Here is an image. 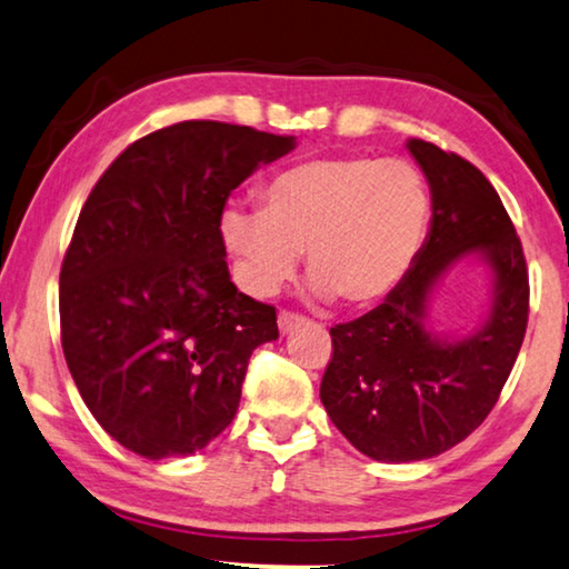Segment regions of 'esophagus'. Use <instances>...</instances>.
Returning a JSON list of instances; mask_svg holds the SVG:
<instances>
[{
    "label": "esophagus",
    "instance_id": "obj_1",
    "mask_svg": "<svg viewBox=\"0 0 569 569\" xmlns=\"http://www.w3.org/2000/svg\"><path fill=\"white\" fill-rule=\"evenodd\" d=\"M277 323H279V331H282V333H290V331H295V328H298L300 323H305V318H302V316H298V312L282 310V312H279Z\"/></svg>",
    "mask_w": 569,
    "mask_h": 569
}]
</instances>
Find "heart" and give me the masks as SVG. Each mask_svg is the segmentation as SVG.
Masks as SVG:
<instances>
[{
    "mask_svg": "<svg viewBox=\"0 0 569 569\" xmlns=\"http://www.w3.org/2000/svg\"><path fill=\"white\" fill-rule=\"evenodd\" d=\"M431 216V187L413 161L318 156L267 179L261 210L228 204L220 236L251 292L274 295L308 251L320 298L365 305L413 269Z\"/></svg>",
    "mask_w": 569,
    "mask_h": 569,
    "instance_id": "1",
    "label": "heart"
}]
</instances>
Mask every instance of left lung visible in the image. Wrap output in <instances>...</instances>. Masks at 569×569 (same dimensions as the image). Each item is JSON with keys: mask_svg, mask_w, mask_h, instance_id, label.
<instances>
[{"mask_svg": "<svg viewBox=\"0 0 569 569\" xmlns=\"http://www.w3.org/2000/svg\"><path fill=\"white\" fill-rule=\"evenodd\" d=\"M433 197L431 230L406 279L357 320L331 328L320 400L333 426L377 462H421L457 447L500 398L529 323L521 238L485 174L457 153L410 138ZM480 252L493 271L491 316L467 340L425 326L442 274Z\"/></svg>", "mask_w": 569, "mask_h": 569, "instance_id": "obj_1", "label": "left lung"}]
</instances>
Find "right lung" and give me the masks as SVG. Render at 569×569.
Instances as JSON below:
<instances>
[{
	"mask_svg": "<svg viewBox=\"0 0 569 569\" xmlns=\"http://www.w3.org/2000/svg\"><path fill=\"white\" fill-rule=\"evenodd\" d=\"M292 136L184 120L130 143L89 192L61 264V346L81 400L146 459L187 457L233 421L277 310L230 282L220 216Z\"/></svg>",
	"mask_w": 569,
	"mask_h": 569,
	"instance_id": "add662e5",
	"label": "right lung"
}]
</instances>
